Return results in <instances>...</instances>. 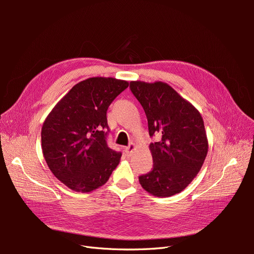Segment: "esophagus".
<instances>
[{"label": "esophagus", "mask_w": 254, "mask_h": 254, "mask_svg": "<svg viewBox=\"0 0 254 254\" xmlns=\"http://www.w3.org/2000/svg\"><path fill=\"white\" fill-rule=\"evenodd\" d=\"M135 147H136V146H135V144H133V143H131V144H130L129 146H127V147H126V150H125L127 155H128V156L131 155V152L135 149Z\"/></svg>", "instance_id": "1"}]
</instances>
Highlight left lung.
I'll return each instance as SVG.
<instances>
[{"mask_svg": "<svg viewBox=\"0 0 254 254\" xmlns=\"http://www.w3.org/2000/svg\"><path fill=\"white\" fill-rule=\"evenodd\" d=\"M130 90L148 121L152 170L139 177L142 188L153 196L178 194L193 181L207 153L203 120L195 107L167 83L131 81Z\"/></svg>", "mask_w": 254, "mask_h": 254, "instance_id": "left-lung-1", "label": "left lung"}]
</instances>
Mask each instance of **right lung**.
Segmentation results:
<instances>
[{"mask_svg": "<svg viewBox=\"0 0 254 254\" xmlns=\"http://www.w3.org/2000/svg\"><path fill=\"white\" fill-rule=\"evenodd\" d=\"M126 80L92 77L82 80L54 107L41 130L42 152L58 180L88 193L108 181L122 152L108 147L107 110L128 88Z\"/></svg>", "mask_w": 254, "mask_h": 254, "instance_id": "obj_1", "label": "right lung"}]
</instances>
